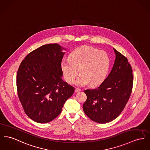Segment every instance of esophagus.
Returning <instances> with one entry per match:
<instances>
[{
	"label": "esophagus",
	"mask_w": 150,
	"mask_h": 150,
	"mask_svg": "<svg viewBox=\"0 0 150 150\" xmlns=\"http://www.w3.org/2000/svg\"><path fill=\"white\" fill-rule=\"evenodd\" d=\"M74 91H75V92H76V93H77V92H79V91H81V89H79V88H76Z\"/></svg>",
	"instance_id": "34e87169"
}]
</instances>
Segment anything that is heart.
<instances>
[{"instance_id":"b5f03b06","label":"heart","mask_w":150,"mask_h":150,"mask_svg":"<svg viewBox=\"0 0 150 150\" xmlns=\"http://www.w3.org/2000/svg\"><path fill=\"white\" fill-rule=\"evenodd\" d=\"M110 67V58L105 52L89 46L72 51L69 59L61 62L64 78L69 83L74 82L79 71L80 76L76 81L79 86H99L106 79Z\"/></svg>"}]
</instances>
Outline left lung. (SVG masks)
<instances>
[{
    "label": "left lung",
    "mask_w": 150,
    "mask_h": 150,
    "mask_svg": "<svg viewBox=\"0 0 150 150\" xmlns=\"http://www.w3.org/2000/svg\"><path fill=\"white\" fill-rule=\"evenodd\" d=\"M113 50L115 60L108 77L97 88L84 91L87 100L83 105V111L98 123L110 122L120 115L132 89V70L127 59Z\"/></svg>",
    "instance_id": "left-lung-1"
}]
</instances>
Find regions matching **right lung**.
Wrapping results in <instances>:
<instances>
[{
	"label": "right lung",
	"instance_id": "add662e5",
	"mask_svg": "<svg viewBox=\"0 0 150 150\" xmlns=\"http://www.w3.org/2000/svg\"><path fill=\"white\" fill-rule=\"evenodd\" d=\"M66 50L58 44H45L29 53L20 64L16 85L25 114L36 122L55 119L74 88L62 79L61 62Z\"/></svg>",
	"mask_w": 150,
	"mask_h": 150
}]
</instances>
